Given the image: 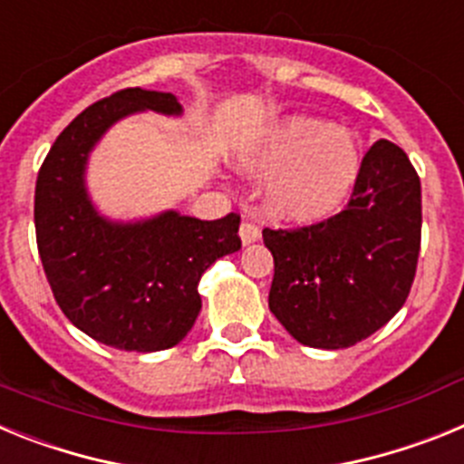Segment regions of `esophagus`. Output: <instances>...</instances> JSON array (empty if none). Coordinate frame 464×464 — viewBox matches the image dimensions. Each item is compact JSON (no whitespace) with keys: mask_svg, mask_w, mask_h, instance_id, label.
<instances>
[{"mask_svg":"<svg viewBox=\"0 0 464 464\" xmlns=\"http://www.w3.org/2000/svg\"><path fill=\"white\" fill-rule=\"evenodd\" d=\"M239 237H241V244L244 246L253 244V241L260 239V227H257L256 223H248V220H244L239 227Z\"/></svg>","mask_w":464,"mask_h":464,"instance_id":"obj_1","label":"esophagus"}]
</instances>
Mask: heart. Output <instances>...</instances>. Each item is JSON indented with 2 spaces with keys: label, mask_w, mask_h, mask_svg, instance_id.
<instances>
[{
  "label": "heart",
  "mask_w": 464,
  "mask_h": 464,
  "mask_svg": "<svg viewBox=\"0 0 464 464\" xmlns=\"http://www.w3.org/2000/svg\"><path fill=\"white\" fill-rule=\"evenodd\" d=\"M244 169L269 179L267 207L293 223L330 216L353 188L360 150L351 132L314 118H288L244 158Z\"/></svg>",
  "instance_id": "heart-1"
}]
</instances>
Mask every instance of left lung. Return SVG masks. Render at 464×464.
Segmentation results:
<instances>
[{"instance_id": "8db88e82", "label": "left lung", "mask_w": 464, "mask_h": 464, "mask_svg": "<svg viewBox=\"0 0 464 464\" xmlns=\"http://www.w3.org/2000/svg\"><path fill=\"white\" fill-rule=\"evenodd\" d=\"M420 225V179L407 153L381 139L343 211L306 227L262 229L274 256L269 309L304 346L362 342L407 302Z\"/></svg>"}]
</instances>
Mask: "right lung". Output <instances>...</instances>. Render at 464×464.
I'll list each match as a JSON object with an SVG mask.
<instances>
[{"label": "right lung", "instance_id": "add662e5", "mask_svg": "<svg viewBox=\"0 0 464 464\" xmlns=\"http://www.w3.org/2000/svg\"><path fill=\"white\" fill-rule=\"evenodd\" d=\"M137 111L181 116L171 92L125 88L79 113L48 150L34 190L41 265L55 302L94 342L121 351H165L195 325L197 283L218 257L241 248L239 216L199 220L165 211L113 223L85 190L88 155L102 134Z\"/></svg>", "mask_w": 464, "mask_h": 464}]
</instances>
